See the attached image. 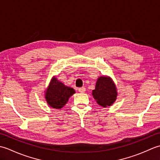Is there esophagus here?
Returning a JSON list of instances; mask_svg holds the SVG:
<instances>
[{"instance_id":"esophagus-1","label":"esophagus","mask_w":160,"mask_h":160,"mask_svg":"<svg viewBox=\"0 0 160 160\" xmlns=\"http://www.w3.org/2000/svg\"><path fill=\"white\" fill-rule=\"evenodd\" d=\"M85 91H86V89H85V88H84V87H81V88H79V89H78V91H79L80 93H84V92H85Z\"/></svg>"}]
</instances>
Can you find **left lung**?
<instances>
[{
	"mask_svg": "<svg viewBox=\"0 0 160 160\" xmlns=\"http://www.w3.org/2000/svg\"><path fill=\"white\" fill-rule=\"evenodd\" d=\"M92 95L101 107H110L117 99V88L110 77L100 76L97 80Z\"/></svg>",
	"mask_w": 160,
	"mask_h": 160,
	"instance_id": "obj_1",
	"label": "left lung"
}]
</instances>
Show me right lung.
<instances>
[{"mask_svg": "<svg viewBox=\"0 0 160 160\" xmlns=\"http://www.w3.org/2000/svg\"><path fill=\"white\" fill-rule=\"evenodd\" d=\"M75 93L73 88L65 86L56 77H53L46 89L45 98L49 106L53 108H61Z\"/></svg>", "mask_w": 160, "mask_h": 160, "instance_id": "1", "label": "right lung"}]
</instances>
